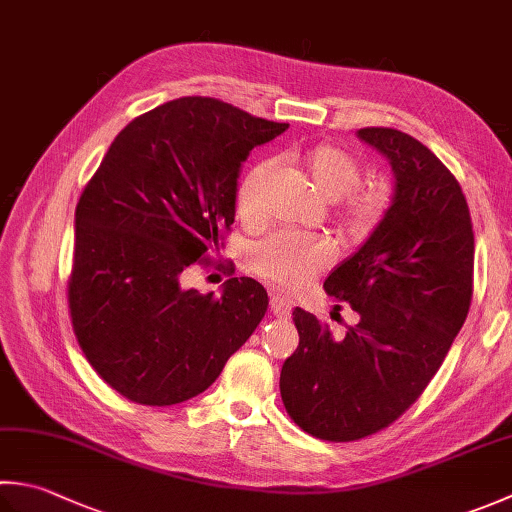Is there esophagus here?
I'll use <instances>...</instances> for the list:
<instances>
[{"label":"esophagus","mask_w":512,"mask_h":512,"mask_svg":"<svg viewBox=\"0 0 512 512\" xmlns=\"http://www.w3.org/2000/svg\"><path fill=\"white\" fill-rule=\"evenodd\" d=\"M290 306L293 304H290V299H286L284 295H277V293L270 295V310H273L275 317H288Z\"/></svg>","instance_id":"34e87169"}]
</instances>
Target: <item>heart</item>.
I'll return each mask as SVG.
<instances>
[{
  "label": "heart",
  "instance_id": "obj_1",
  "mask_svg": "<svg viewBox=\"0 0 512 512\" xmlns=\"http://www.w3.org/2000/svg\"><path fill=\"white\" fill-rule=\"evenodd\" d=\"M288 162L297 164L317 186L319 193L333 199L339 224L353 237L373 230L390 206V184L386 179H359L362 166L337 144H317L288 150ZM273 166L259 162L244 175L237 188V215L248 226L264 222V188ZM333 259V246L322 237L282 230L259 242L250 253L255 273L279 288L295 290L308 284Z\"/></svg>",
  "mask_w": 512,
  "mask_h": 512
}]
</instances>
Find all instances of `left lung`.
<instances>
[{"label":"left lung","mask_w":512,"mask_h":512,"mask_svg":"<svg viewBox=\"0 0 512 512\" xmlns=\"http://www.w3.org/2000/svg\"><path fill=\"white\" fill-rule=\"evenodd\" d=\"M359 137L390 159L397 179L382 224L324 282L335 310L348 304L359 322L337 339L295 308L299 346L279 375L290 419L326 442H357L402 417L442 366L473 299L475 235L455 175L402 130L373 126Z\"/></svg>","instance_id":"left-lung-1"}]
</instances>
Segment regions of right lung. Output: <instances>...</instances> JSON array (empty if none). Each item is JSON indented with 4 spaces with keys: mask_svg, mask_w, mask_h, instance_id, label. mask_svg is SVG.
<instances>
[{
    "mask_svg": "<svg viewBox=\"0 0 512 512\" xmlns=\"http://www.w3.org/2000/svg\"><path fill=\"white\" fill-rule=\"evenodd\" d=\"M288 124L213 97L135 117L75 208L68 310L88 364L119 395L173 406L215 382L268 308L266 288L230 277L222 297L182 288L235 222L239 166ZM224 248V244H222Z\"/></svg>",
    "mask_w": 512,
    "mask_h": 512,
    "instance_id": "add662e5",
    "label": "right lung"
}]
</instances>
